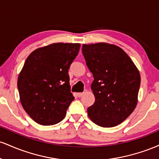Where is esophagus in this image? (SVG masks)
<instances>
[{
    "label": "esophagus",
    "instance_id": "esophagus-1",
    "mask_svg": "<svg viewBox=\"0 0 159 159\" xmlns=\"http://www.w3.org/2000/svg\"><path fill=\"white\" fill-rule=\"evenodd\" d=\"M86 93H87V90H85L84 91V92H82V93H78L77 95H78V97H81V96H83V95H84V94Z\"/></svg>",
    "mask_w": 159,
    "mask_h": 159
}]
</instances>
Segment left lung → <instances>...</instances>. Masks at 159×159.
Instances as JSON below:
<instances>
[{"label": "left lung", "mask_w": 159, "mask_h": 159, "mask_svg": "<svg viewBox=\"0 0 159 159\" xmlns=\"http://www.w3.org/2000/svg\"><path fill=\"white\" fill-rule=\"evenodd\" d=\"M82 53L94 78L91 89L96 101L88 107L87 114L99 126H116L135 108L140 84L139 71L116 45L84 44Z\"/></svg>", "instance_id": "8db88e82"}]
</instances>
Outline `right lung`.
Segmentation results:
<instances>
[{
	"label": "right lung",
	"instance_id": "add662e5",
	"mask_svg": "<svg viewBox=\"0 0 159 159\" xmlns=\"http://www.w3.org/2000/svg\"><path fill=\"white\" fill-rule=\"evenodd\" d=\"M79 43H53L36 49L25 61L18 78L20 101L40 125H54L65 117L74 100L68 70Z\"/></svg>",
	"mask_w": 159,
	"mask_h": 159
}]
</instances>
